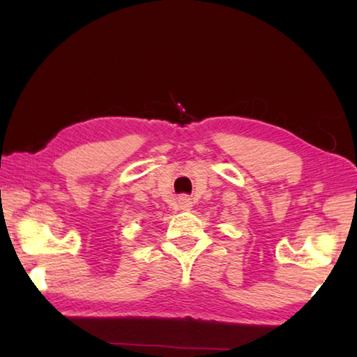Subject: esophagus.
<instances>
[{
    "instance_id": "1",
    "label": "esophagus",
    "mask_w": 357,
    "mask_h": 357,
    "mask_svg": "<svg viewBox=\"0 0 357 357\" xmlns=\"http://www.w3.org/2000/svg\"><path fill=\"white\" fill-rule=\"evenodd\" d=\"M178 206H179V209H183V211H189L192 208V200L187 195L179 197Z\"/></svg>"
}]
</instances>
